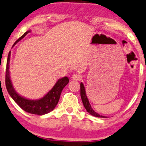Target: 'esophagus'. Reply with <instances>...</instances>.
<instances>
[{"instance_id":"1","label":"esophagus","mask_w":146,"mask_h":146,"mask_svg":"<svg viewBox=\"0 0 146 146\" xmlns=\"http://www.w3.org/2000/svg\"><path fill=\"white\" fill-rule=\"evenodd\" d=\"M72 79L74 80H80L82 78V76L81 75L78 74H74L72 75Z\"/></svg>"}]
</instances>
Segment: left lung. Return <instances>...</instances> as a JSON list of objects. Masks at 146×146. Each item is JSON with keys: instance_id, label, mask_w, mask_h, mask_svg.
Masks as SVG:
<instances>
[{"instance_id": "1", "label": "left lung", "mask_w": 146, "mask_h": 146, "mask_svg": "<svg viewBox=\"0 0 146 146\" xmlns=\"http://www.w3.org/2000/svg\"><path fill=\"white\" fill-rule=\"evenodd\" d=\"M80 96H81V99H82V102H83L84 107H85V109L89 113L92 115L95 116V117H107L105 116L101 115L97 113L96 112L94 111V109H92V107H91V104L89 102L88 98H87V95H86V92H85V87H84V85L83 83H80Z\"/></svg>"}]
</instances>
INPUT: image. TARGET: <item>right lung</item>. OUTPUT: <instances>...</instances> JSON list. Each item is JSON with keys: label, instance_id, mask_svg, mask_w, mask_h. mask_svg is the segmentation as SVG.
Instances as JSON below:
<instances>
[{"label": "right lung", "instance_id": "right-lung-1", "mask_svg": "<svg viewBox=\"0 0 146 146\" xmlns=\"http://www.w3.org/2000/svg\"><path fill=\"white\" fill-rule=\"evenodd\" d=\"M31 31L25 32L13 44L12 47H13L19 41L23 39ZM10 56H11V51L9 52L7 60L6 75H5V85H6L7 90L10 96L18 104L19 107L29 113L45 115L52 111L55 108L58 102H59L60 96H61L63 89L64 88L67 84L69 83V78L67 76H65L58 80L52 88L42 98L38 99V100H30V99L25 98L21 96L17 93L16 91L13 88V85H12L9 73Z\"/></svg>", "mask_w": 146, "mask_h": 146}]
</instances>
